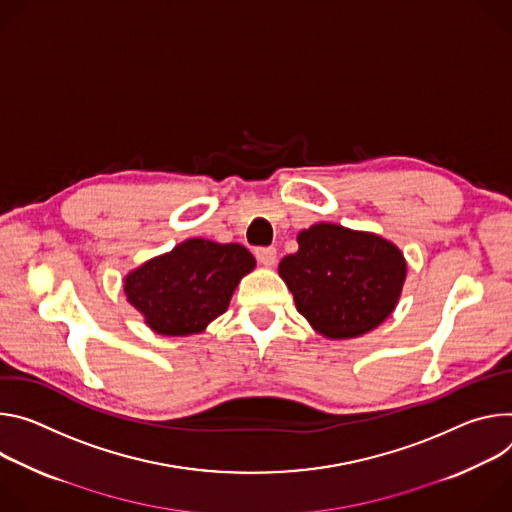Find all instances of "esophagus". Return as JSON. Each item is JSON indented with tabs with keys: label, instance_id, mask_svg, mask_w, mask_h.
<instances>
[{
	"label": "esophagus",
	"instance_id": "esophagus-1",
	"mask_svg": "<svg viewBox=\"0 0 512 512\" xmlns=\"http://www.w3.org/2000/svg\"><path fill=\"white\" fill-rule=\"evenodd\" d=\"M256 260L264 266H274L276 264V248L266 246V248H256Z\"/></svg>",
	"mask_w": 512,
	"mask_h": 512
}]
</instances>
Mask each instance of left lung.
<instances>
[{"instance_id": "obj_1", "label": "left lung", "mask_w": 512, "mask_h": 512, "mask_svg": "<svg viewBox=\"0 0 512 512\" xmlns=\"http://www.w3.org/2000/svg\"><path fill=\"white\" fill-rule=\"evenodd\" d=\"M297 242L278 274L315 331L329 339L360 337L394 311L407 262L392 242L335 223H315Z\"/></svg>"}]
</instances>
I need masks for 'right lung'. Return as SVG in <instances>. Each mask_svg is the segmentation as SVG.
I'll return each instance as SVG.
<instances>
[{"label":"right lung","mask_w":512,"mask_h":512,"mask_svg":"<svg viewBox=\"0 0 512 512\" xmlns=\"http://www.w3.org/2000/svg\"><path fill=\"white\" fill-rule=\"evenodd\" d=\"M254 266V256L240 244L193 238L132 270L124 293L152 331L193 335L225 313L238 282Z\"/></svg>","instance_id":"1"}]
</instances>
